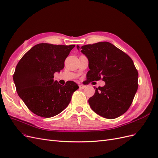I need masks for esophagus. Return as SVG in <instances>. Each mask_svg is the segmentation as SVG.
Listing matches in <instances>:
<instances>
[{
    "label": "esophagus",
    "mask_w": 158,
    "mask_h": 158,
    "mask_svg": "<svg viewBox=\"0 0 158 158\" xmlns=\"http://www.w3.org/2000/svg\"><path fill=\"white\" fill-rule=\"evenodd\" d=\"M85 87H86V86L85 85H83V84L79 85V88H81V89H84Z\"/></svg>",
    "instance_id": "1"
}]
</instances>
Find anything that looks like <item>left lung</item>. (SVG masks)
Wrapping results in <instances>:
<instances>
[{
    "instance_id": "8db88e82",
    "label": "left lung",
    "mask_w": 158,
    "mask_h": 158,
    "mask_svg": "<svg viewBox=\"0 0 158 158\" xmlns=\"http://www.w3.org/2000/svg\"><path fill=\"white\" fill-rule=\"evenodd\" d=\"M77 48L89 60L87 83L101 79L106 83L103 87H94L95 94L88 101L91 110L107 119L125 114L138 87V72L132 59L109 42Z\"/></svg>"
}]
</instances>
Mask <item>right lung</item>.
<instances>
[{
	"mask_svg": "<svg viewBox=\"0 0 158 158\" xmlns=\"http://www.w3.org/2000/svg\"><path fill=\"white\" fill-rule=\"evenodd\" d=\"M75 45L39 43L19 60L13 75L17 92L33 114L51 118L69 104L77 84L69 81L64 85L54 81V73L64 68V60Z\"/></svg>",
	"mask_w": 158,
	"mask_h": 158,
	"instance_id": "add662e5",
	"label": "right lung"
}]
</instances>
